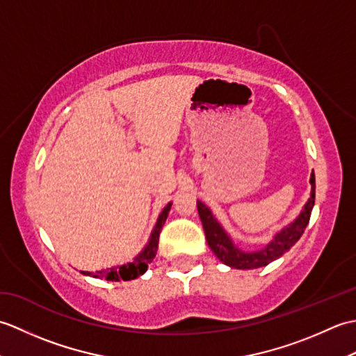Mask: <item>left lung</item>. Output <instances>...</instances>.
Segmentation results:
<instances>
[{"label": "left lung", "instance_id": "1", "mask_svg": "<svg viewBox=\"0 0 356 356\" xmlns=\"http://www.w3.org/2000/svg\"><path fill=\"white\" fill-rule=\"evenodd\" d=\"M311 197H309L307 203L305 205V209L301 211L297 220L291 223L287 228H284L282 232H278L275 238L270 243L260 249L257 252H243L238 248L234 246L228 234L223 231V228L214 218L213 213L209 208L203 205L202 202H197L199 216L203 225V231H205V237L211 251L216 254V257L225 264H228L231 268L236 269H257L261 266H266L270 261L277 260L278 257H282L284 252L297 243L300 237L303 236L306 226L311 218V213L315 203V174H311Z\"/></svg>", "mask_w": 356, "mask_h": 356}]
</instances>
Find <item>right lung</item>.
I'll use <instances>...</instances> for the list:
<instances>
[{
    "mask_svg": "<svg viewBox=\"0 0 356 356\" xmlns=\"http://www.w3.org/2000/svg\"><path fill=\"white\" fill-rule=\"evenodd\" d=\"M171 209V203H168L162 211V214L159 216L157 223L154 226V231L151 234L149 243L147 245V248L136 257V259L130 263L122 264V266H116L110 270H99L97 274H90V272H82L86 275H93L97 278L102 280H108V282H119V280H124V282H128V280H134L138 278L139 275H142L143 272L148 269V264L153 261V259L156 257L157 252V246H159V236H161L162 226L168 217V213Z\"/></svg>",
    "mask_w": 356,
    "mask_h": 356,
    "instance_id": "1",
    "label": "right lung"
}]
</instances>
